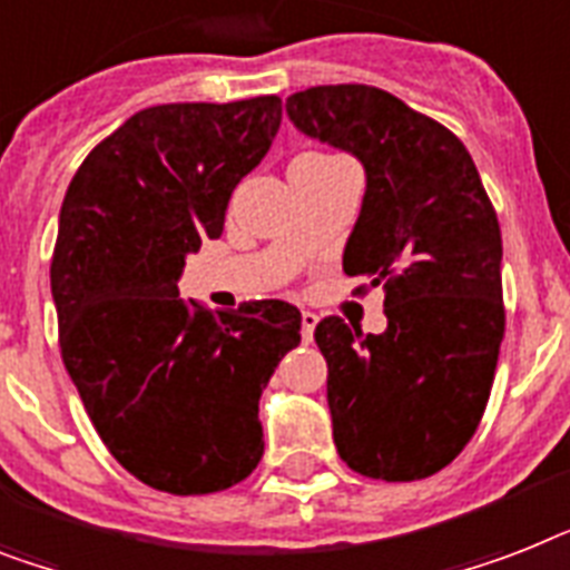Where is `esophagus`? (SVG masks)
Listing matches in <instances>:
<instances>
[{"mask_svg": "<svg viewBox=\"0 0 570 570\" xmlns=\"http://www.w3.org/2000/svg\"><path fill=\"white\" fill-rule=\"evenodd\" d=\"M316 325H318L316 313L304 309V313H301V336H304V342L313 340V331H316Z\"/></svg>", "mask_w": 570, "mask_h": 570, "instance_id": "obj_1", "label": "esophagus"}]
</instances>
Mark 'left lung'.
I'll list each match as a JSON object with an SVG mask.
<instances>
[{
    "mask_svg": "<svg viewBox=\"0 0 570 570\" xmlns=\"http://www.w3.org/2000/svg\"><path fill=\"white\" fill-rule=\"evenodd\" d=\"M286 114L309 137L360 157L365 198L342 269L383 286L386 331L327 316V406L342 462L410 483L451 465L492 395L507 327L501 225L478 166L436 119L368 85L293 92Z\"/></svg>",
    "mask_w": 570,
    "mask_h": 570,
    "instance_id": "left-lung-1",
    "label": "left lung"
}]
</instances>
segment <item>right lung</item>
Returning <instances> with one entry per match:
<instances>
[{"label":"right lung","instance_id":"add662e5","mask_svg":"<svg viewBox=\"0 0 570 570\" xmlns=\"http://www.w3.org/2000/svg\"><path fill=\"white\" fill-rule=\"evenodd\" d=\"M277 128V96L146 108L85 157L60 205V357L105 448L157 492H225L263 456L257 401L301 342L298 307L213 313L178 298V275Z\"/></svg>","mask_w":570,"mask_h":570}]
</instances>
